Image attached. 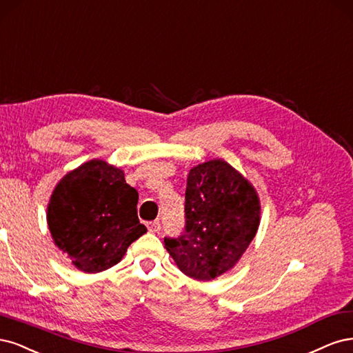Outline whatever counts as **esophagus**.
Listing matches in <instances>:
<instances>
[{
    "label": "esophagus",
    "mask_w": 353,
    "mask_h": 353,
    "mask_svg": "<svg viewBox=\"0 0 353 353\" xmlns=\"http://www.w3.org/2000/svg\"><path fill=\"white\" fill-rule=\"evenodd\" d=\"M146 227H148V230H150V232L158 233V232H160V229H161V224H160V221L155 220V221H148Z\"/></svg>",
    "instance_id": "1"
}]
</instances>
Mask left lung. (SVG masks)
Here are the masks:
<instances>
[{
	"instance_id": "1",
	"label": "left lung",
	"mask_w": 353,
	"mask_h": 353,
	"mask_svg": "<svg viewBox=\"0 0 353 353\" xmlns=\"http://www.w3.org/2000/svg\"><path fill=\"white\" fill-rule=\"evenodd\" d=\"M259 199L252 185L223 160L193 167L185 193L183 234L164 237L180 271L212 280L234 267L259 225Z\"/></svg>"
}]
</instances>
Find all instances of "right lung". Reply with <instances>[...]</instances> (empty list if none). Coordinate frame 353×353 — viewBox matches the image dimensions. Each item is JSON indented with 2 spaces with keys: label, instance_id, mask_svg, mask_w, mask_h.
Here are the masks:
<instances>
[{
  "label": "right lung",
  "instance_id": "obj_1",
  "mask_svg": "<svg viewBox=\"0 0 353 353\" xmlns=\"http://www.w3.org/2000/svg\"><path fill=\"white\" fill-rule=\"evenodd\" d=\"M138 190L120 168L92 160L65 174L52 192L48 227L55 245L85 272H99L146 233L138 219Z\"/></svg>",
  "mask_w": 353,
  "mask_h": 353
}]
</instances>
